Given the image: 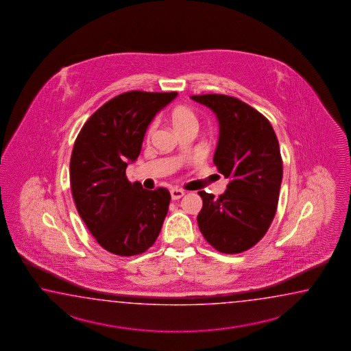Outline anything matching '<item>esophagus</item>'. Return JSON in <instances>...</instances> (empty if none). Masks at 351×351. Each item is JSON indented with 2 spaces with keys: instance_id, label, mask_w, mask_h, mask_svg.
<instances>
[{
  "instance_id": "obj_1",
  "label": "esophagus",
  "mask_w": 351,
  "mask_h": 351,
  "mask_svg": "<svg viewBox=\"0 0 351 351\" xmlns=\"http://www.w3.org/2000/svg\"><path fill=\"white\" fill-rule=\"evenodd\" d=\"M171 195H172L173 201H177V199H180L184 195V192L182 189H172L171 191Z\"/></svg>"
}]
</instances>
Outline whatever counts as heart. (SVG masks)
Instances as JSON below:
<instances>
[{"mask_svg": "<svg viewBox=\"0 0 351 351\" xmlns=\"http://www.w3.org/2000/svg\"><path fill=\"white\" fill-rule=\"evenodd\" d=\"M171 120H172L173 127L176 128L178 132H182L186 128L198 127L197 114L192 108L186 105L176 106L171 112ZM153 130H154V124H152L148 129V135L152 134Z\"/></svg>", "mask_w": 351, "mask_h": 351, "instance_id": "obj_1", "label": "heart"}]
</instances>
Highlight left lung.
<instances>
[{"label": "left lung", "instance_id": "1", "mask_svg": "<svg viewBox=\"0 0 351 351\" xmlns=\"http://www.w3.org/2000/svg\"><path fill=\"white\" fill-rule=\"evenodd\" d=\"M208 106L219 123L213 162L230 179L218 198L204 191L197 217L203 237L222 254H241L266 234L276 213L282 158L266 117L237 97L222 94L191 97Z\"/></svg>", "mask_w": 351, "mask_h": 351}]
</instances>
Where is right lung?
<instances>
[{
	"mask_svg": "<svg viewBox=\"0 0 351 351\" xmlns=\"http://www.w3.org/2000/svg\"><path fill=\"white\" fill-rule=\"evenodd\" d=\"M176 97V91L123 93L100 106L75 141L70 159L75 206L97 243L112 254H143L162 230L171 193L130 183L125 171L139 156L150 121Z\"/></svg>",
	"mask_w": 351,
	"mask_h": 351,
	"instance_id": "obj_1",
	"label": "right lung"
}]
</instances>
